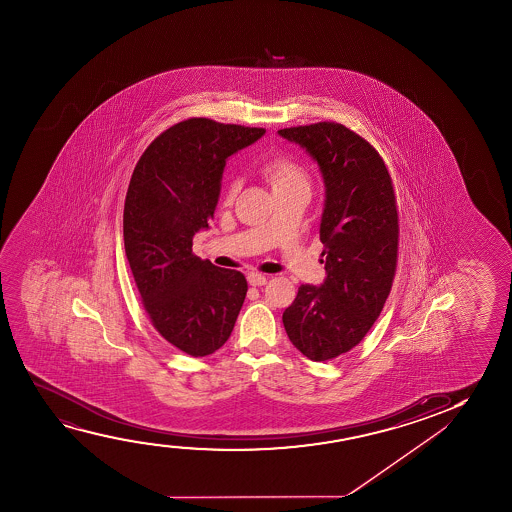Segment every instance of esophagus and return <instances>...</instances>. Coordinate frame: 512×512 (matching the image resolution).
I'll return each instance as SVG.
<instances>
[{
	"label": "esophagus",
	"mask_w": 512,
	"mask_h": 512,
	"mask_svg": "<svg viewBox=\"0 0 512 512\" xmlns=\"http://www.w3.org/2000/svg\"><path fill=\"white\" fill-rule=\"evenodd\" d=\"M267 280H269V278L264 276V274H248V283H250L252 287H262V285H266Z\"/></svg>",
	"instance_id": "esophagus-1"
}]
</instances>
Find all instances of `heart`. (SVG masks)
<instances>
[{
	"label": "heart",
	"mask_w": 512,
	"mask_h": 512,
	"mask_svg": "<svg viewBox=\"0 0 512 512\" xmlns=\"http://www.w3.org/2000/svg\"><path fill=\"white\" fill-rule=\"evenodd\" d=\"M262 173L266 176V180L271 185L273 192L288 189V187H295V185H306L308 187L306 171L302 169L299 162L290 159L287 155H278V157H274L271 161H267L262 166ZM238 189V180H229V182L225 183V203H232V199L236 197Z\"/></svg>",
	"instance_id": "1"
}]
</instances>
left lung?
<instances>
[{
    "label": "left lung",
    "mask_w": 512,
    "mask_h": 512,
    "mask_svg": "<svg viewBox=\"0 0 512 512\" xmlns=\"http://www.w3.org/2000/svg\"><path fill=\"white\" fill-rule=\"evenodd\" d=\"M281 138L304 148L325 183L320 241L327 278L301 285L283 313L288 339L325 362L355 348L392 290L399 215L392 178L369 141L336 122L288 127Z\"/></svg>",
    "instance_id": "obj_1"
}]
</instances>
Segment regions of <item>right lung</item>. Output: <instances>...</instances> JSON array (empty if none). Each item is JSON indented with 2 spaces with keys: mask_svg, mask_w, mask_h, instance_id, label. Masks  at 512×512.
Returning <instances> with one entry per match:
<instances>
[{
  "mask_svg": "<svg viewBox=\"0 0 512 512\" xmlns=\"http://www.w3.org/2000/svg\"><path fill=\"white\" fill-rule=\"evenodd\" d=\"M262 127L187 119L159 134L134 168L124 204V246L143 308L168 343L190 357L224 346L245 302V276L192 253L217 208L225 161Z\"/></svg>",
  "mask_w": 512,
  "mask_h": 512,
  "instance_id": "obj_1",
  "label": "right lung"
}]
</instances>
